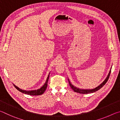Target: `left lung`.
<instances>
[{
  "label": "left lung",
  "instance_id": "1",
  "mask_svg": "<svg viewBox=\"0 0 120 120\" xmlns=\"http://www.w3.org/2000/svg\"><path fill=\"white\" fill-rule=\"evenodd\" d=\"M111 70L109 71V73L108 75H107V76L106 77V78L104 80V82H103L100 85L98 86L97 87H96V88H95L94 89H80L79 88H77L76 87H75L74 86H73V85L71 84V82H70L69 80L68 79V82H69V85L71 88H72V90H74V92H77V93H80V94H89V93H94L96 92L98 90H99V89H101V87H102L104 85L106 84V82H107V80H108L109 78V75H110L111 74Z\"/></svg>",
  "mask_w": 120,
  "mask_h": 120
}]
</instances>
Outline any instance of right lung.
Masks as SVG:
<instances>
[{"label": "right lung", "instance_id": "add662e5", "mask_svg": "<svg viewBox=\"0 0 120 120\" xmlns=\"http://www.w3.org/2000/svg\"><path fill=\"white\" fill-rule=\"evenodd\" d=\"M49 74L48 77L47 79H46V80L45 82V84H44V85L42 87H41L40 89H38L37 90H22L21 89H19V87L16 86L15 85H14V86H15V88L17 89L18 90H19V92H21L22 93H24V94H27V95H32V96H36V95H40L43 94L44 92H45V90H46V88H47L48 86V82L49 80Z\"/></svg>", "mask_w": 120, "mask_h": 120}]
</instances>
